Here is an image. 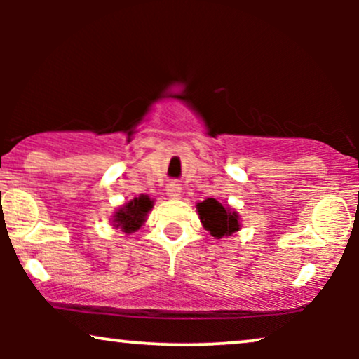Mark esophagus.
I'll return each mask as SVG.
<instances>
[{
    "instance_id": "esophagus-1",
    "label": "esophagus",
    "mask_w": 359,
    "mask_h": 359,
    "mask_svg": "<svg viewBox=\"0 0 359 359\" xmlns=\"http://www.w3.org/2000/svg\"><path fill=\"white\" fill-rule=\"evenodd\" d=\"M180 192H182V187H180L179 182H168L167 184V194L170 197H179Z\"/></svg>"
}]
</instances>
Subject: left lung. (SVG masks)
Here are the masks:
<instances>
[{"instance_id":"1","label":"left lung","mask_w":359,"mask_h":359,"mask_svg":"<svg viewBox=\"0 0 359 359\" xmlns=\"http://www.w3.org/2000/svg\"><path fill=\"white\" fill-rule=\"evenodd\" d=\"M197 211H199L204 228L217 240L222 236H231L234 231L240 229L238 214L234 211L229 212V209H226L216 199H205L204 203H199Z\"/></svg>"}]
</instances>
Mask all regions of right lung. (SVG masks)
Instances as JSON below:
<instances>
[{
  "mask_svg": "<svg viewBox=\"0 0 359 359\" xmlns=\"http://www.w3.org/2000/svg\"><path fill=\"white\" fill-rule=\"evenodd\" d=\"M151 205H154V201H150L148 196L135 197L133 201L126 203L114 214V226L121 228L125 233L137 231L140 226L143 224V221H145Z\"/></svg>",
  "mask_w": 359,
  "mask_h": 359,
  "instance_id": "1",
  "label": "right lung"
}]
</instances>
